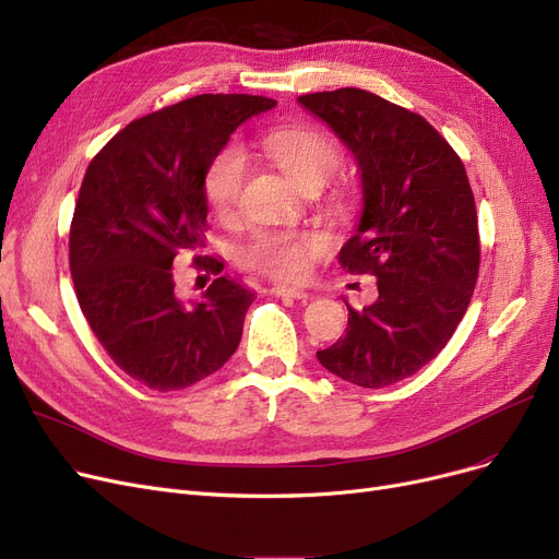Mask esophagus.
Masks as SVG:
<instances>
[{
    "label": "esophagus",
    "instance_id": "esophagus-1",
    "mask_svg": "<svg viewBox=\"0 0 559 559\" xmlns=\"http://www.w3.org/2000/svg\"><path fill=\"white\" fill-rule=\"evenodd\" d=\"M272 295L287 297V299H306L308 297V293L301 290V287H287V285H274Z\"/></svg>",
    "mask_w": 559,
    "mask_h": 559
}]
</instances>
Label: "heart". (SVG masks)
<instances>
[{
  "label": "heart",
  "instance_id": "b5f03b06",
  "mask_svg": "<svg viewBox=\"0 0 559 559\" xmlns=\"http://www.w3.org/2000/svg\"><path fill=\"white\" fill-rule=\"evenodd\" d=\"M258 144L301 189L324 186L343 163L338 142L316 127H274L258 138ZM243 177L246 156L235 144H227L206 163L202 193L216 216L225 218L235 212ZM326 246V237L311 230H260L239 246L237 262L264 276L297 281Z\"/></svg>",
  "mask_w": 559,
  "mask_h": 559
}]
</instances>
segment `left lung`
Here are the masks:
<instances>
[{"instance_id": "8db88e82", "label": "left lung", "mask_w": 559, "mask_h": 559, "mask_svg": "<svg viewBox=\"0 0 559 559\" xmlns=\"http://www.w3.org/2000/svg\"><path fill=\"white\" fill-rule=\"evenodd\" d=\"M353 150L364 212L338 262L373 274L378 299L355 311L345 336L318 359L341 380L380 389L440 355L479 276L477 206L461 156L430 123L366 90L297 98Z\"/></svg>"}]
</instances>
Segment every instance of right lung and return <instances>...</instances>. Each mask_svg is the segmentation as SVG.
Returning <instances> with one entry per match:
<instances>
[{"mask_svg": "<svg viewBox=\"0 0 559 559\" xmlns=\"http://www.w3.org/2000/svg\"><path fill=\"white\" fill-rule=\"evenodd\" d=\"M274 106L251 94L186 98L121 129L82 179L69 233L80 311L123 373L154 391L216 373L241 341L255 295L221 276L216 258L195 255V269L216 278L186 306L173 262L204 246L206 163L239 123Z\"/></svg>", "mask_w": 559, "mask_h": 559, "instance_id": "add662e5", "label": "right lung"}]
</instances>
